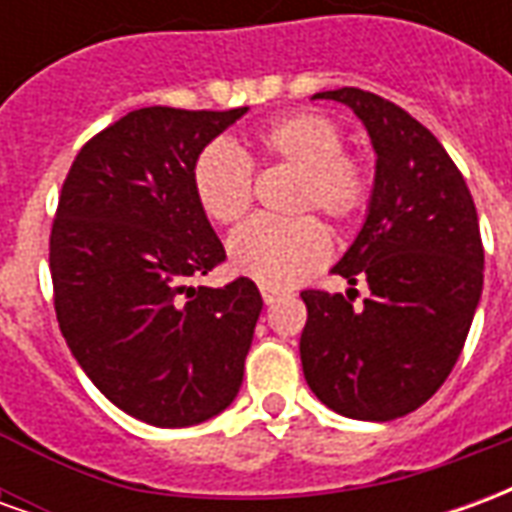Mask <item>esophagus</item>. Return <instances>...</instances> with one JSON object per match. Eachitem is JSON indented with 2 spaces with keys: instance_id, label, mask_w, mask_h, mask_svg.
Instances as JSON below:
<instances>
[{
  "instance_id": "34e87169",
  "label": "esophagus",
  "mask_w": 512,
  "mask_h": 512,
  "mask_svg": "<svg viewBox=\"0 0 512 512\" xmlns=\"http://www.w3.org/2000/svg\"><path fill=\"white\" fill-rule=\"evenodd\" d=\"M260 293H263V301H266V304H274V301L282 296V290L271 288V285H260Z\"/></svg>"
}]
</instances>
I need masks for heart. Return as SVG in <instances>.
Masks as SVG:
<instances>
[{
    "label": "heart",
    "mask_w": 512,
    "mask_h": 512,
    "mask_svg": "<svg viewBox=\"0 0 512 512\" xmlns=\"http://www.w3.org/2000/svg\"><path fill=\"white\" fill-rule=\"evenodd\" d=\"M257 150L301 172L296 211L318 208L334 222H351L370 200V175L345 153L343 128L318 112H293L257 131ZM194 197L216 224H235L252 205V164L238 147L213 142L191 169ZM230 266L271 288L296 285L329 257V235L315 216L252 219L227 244Z\"/></svg>",
    "instance_id": "b5f03b06"
}]
</instances>
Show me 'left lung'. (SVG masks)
Wrapping results in <instances>:
<instances>
[{
	"instance_id": "1",
	"label": "left lung",
	"mask_w": 512,
	"mask_h": 512,
	"mask_svg": "<svg viewBox=\"0 0 512 512\" xmlns=\"http://www.w3.org/2000/svg\"><path fill=\"white\" fill-rule=\"evenodd\" d=\"M312 98L362 120L376 178L365 224L332 268L351 288L301 293V367L323 406L389 422L436 395L461 356L483 293L477 208L447 150L406 109L356 87ZM356 278L371 288L362 305Z\"/></svg>"
}]
</instances>
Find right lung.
<instances>
[{
    "mask_svg": "<svg viewBox=\"0 0 512 512\" xmlns=\"http://www.w3.org/2000/svg\"><path fill=\"white\" fill-rule=\"evenodd\" d=\"M246 112H128L62 183L49 252L60 332L87 378L156 428L222 414L244 381L263 299L246 277L191 285L224 260L191 169Z\"/></svg>",
    "mask_w": 512,
    "mask_h": 512,
    "instance_id": "add662e5",
    "label": "right lung"
}]
</instances>
